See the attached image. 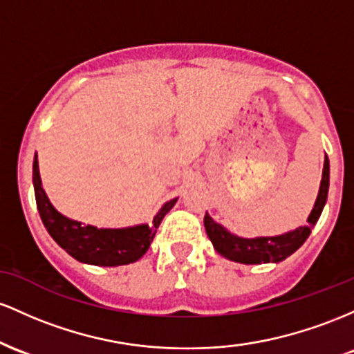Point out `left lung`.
<instances>
[{
    "label": "left lung",
    "mask_w": 354,
    "mask_h": 354,
    "mask_svg": "<svg viewBox=\"0 0 354 354\" xmlns=\"http://www.w3.org/2000/svg\"><path fill=\"white\" fill-rule=\"evenodd\" d=\"M329 189V160L324 157L323 177H321L319 192H317L315 207L308 217V224L299 225L295 230L279 234V236L269 237H239L229 232L224 225L217 224L212 217L205 212L204 225L214 249L224 256L225 259L241 264H266V263H281L286 257L296 252L304 241L308 239L311 229L315 227L324 204L328 198Z\"/></svg>",
    "instance_id": "1"
}]
</instances>
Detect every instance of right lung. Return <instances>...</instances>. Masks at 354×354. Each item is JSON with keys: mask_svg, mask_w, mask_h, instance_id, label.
Masks as SVG:
<instances>
[{"mask_svg": "<svg viewBox=\"0 0 354 354\" xmlns=\"http://www.w3.org/2000/svg\"><path fill=\"white\" fill-rule=\"evenodd\" d=\"M33 187L39 217L59 248L83 264L105 268L125 266L140 259L150 248V242L153 241L156 230L165 214L177 202V198L165 202L153 217L152 225L138 224L132 227L98 229L95 225H85L70 219L53 207L41 185L38 156H35L33 160Z\"/></svg>", "mask_w": 354, "mask_h": 354, "instance_id": "1", "label": "right lung"}]
</instances>
